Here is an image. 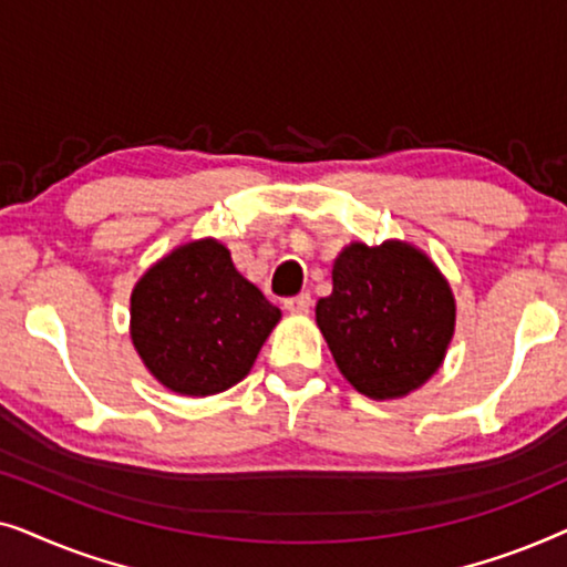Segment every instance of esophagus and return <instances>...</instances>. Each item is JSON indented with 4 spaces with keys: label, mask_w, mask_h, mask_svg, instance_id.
<instances>
[{
    "label": "esophagus",
    "mask_w": 567,
    "mask_h": 567,
    "mask_svg": "<svg viewBox=\"0 0 567 567\" xmlns=\"http://www.w3.org/2000/svg\"><path fill=\"white\" fill-rule=\"evenodd\" d=\"M284 307L289 309L291 315H307L309 307H312V297H309V293H299V297L286 299Z\"/></svg>",
    "instance_id": "1"
}]
</instances>
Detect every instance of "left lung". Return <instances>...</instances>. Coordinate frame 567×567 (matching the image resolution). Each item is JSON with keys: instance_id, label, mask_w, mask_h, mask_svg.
<instances>
[{"instance_id": "8db88e82", "label": "left lung", "mask_w": 567, "mask_h": 567, "mask_svg": "<svg viewBox=\"0 0 567 567\" xmlns=\"http://www.w3.org/2000/svg\"><path fill=\"white\" fill-rule=\"evenodd\" d=\"M315 315L340 374L367 398L394 400L439 371L456 305L429 255L386 239L343 247L332 262V293Z\"/></svg>"}]
</instances>
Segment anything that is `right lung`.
<instances>
[{"mask_svg":"<svg viewBox=\"0 0 567 567\" xmlns=\"http://www.w3.org/2000/svg\"><path fill=\"white\" fill-rule=\"evenodd\" d=\"M278 320L281 309L212 237L175 247L131 291L136 353L159 384L188 398L243 382Z\"/></svg>","mask_w":567,"mask_h":567,"instance_id":"right-lung-1","label":"right lung"}]
</instances>
